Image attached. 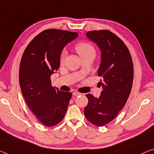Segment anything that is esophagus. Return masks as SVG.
Wrapping results in <instances>:
<instances>
[{"label":"esophagus","mask_w":154,"mask_h":154,"mask_svg":"<svg viewBox=\"0 0 154 154\" xmlns=\"http://www.w3.org/2000/svg\"><path fill=\"white\" fill-rule=\"evenodd\" d=\"M81 94H82V93H80V92H74L72 93V95H73V96H75V97L79 96V95H81Z\"/></svg>","instance_id":"obj_1"}]
</instances>
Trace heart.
Segmentation results:
<instances>
[{
	"label": "heart",
	"mask_w": 154,
	"mask_h": 154,
	"mask_svg": "<svg viewBox=\"0 0 154 154\" xmlns=\"http://www.w3.org/2000/svg\"><path fill=\"white\" fill-rule=\"evenodd\" d=\"M75 50H76L78 54L80 57L83 58L86 57H95L96 55V50L91 44L86 42H82L78 43L75 46ZM67 53L66 50H63L60 55V63L63 64L64 62L66 57Z\"/></svg>",
	"instance_id": "obj_1"
}]
</instances>
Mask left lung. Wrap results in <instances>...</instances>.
I'll list each match as a JSON object with an SVG mask.
<instances>
[{
  "instance_id": "left-lung-1",
  "label": "left lung",
  "mask_w": 154,
  "mask_h": 154,
  "mask_svg": "<svg viewBox=\"0 0 154 154\" xmlns=\"http://www.w3.org/2000/svg\"><path fill=\"white\" fill-rule=\"evenodd\" d=\"M101 51L98 75L103 90L99 98L87 94L88 103L84 108L86 118L97 126L114 120L125 106L130 96L134 78V66L128 47L118 36L108 30L86 33Z\"/></svg>"
}]
</instances>
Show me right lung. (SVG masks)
I'll use <instances>...</instances> for the list:
<instances>
[{"label": "right lung", "mask_w": 154, "mask_h": 154, "mask_svg": "<svg viewBox=\"0 0 154 154\" xmlns=\"http://www.w3.org/2000/svg\"><path fill=\"white\" fill-rule=\"evenodd\" d=\"M76 32L47 29L26 46L20 61L19 82L29 108L44 125L54 126L62 121L72 93L52 86L51 75L60 65V55Z\"/></svg>", "instance_id": "obj_1"}]
</instances>
